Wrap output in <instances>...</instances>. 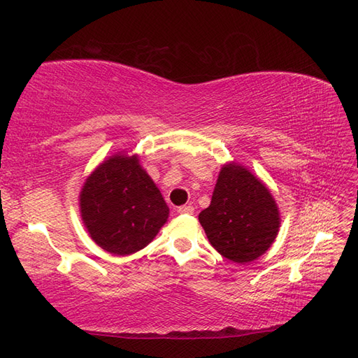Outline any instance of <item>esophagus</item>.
<instances>
[{"mask_svg": "<svg viewBox=\"0 0 358 358\" xmlns=\"http://www.w3.org/2000/svg\"><path fill=\"white\" fill-rule=\"evenodd\" d=\"M178 213H179V214H194V208L191 206V205L179 206V208H178Z\"/></svg>", "mask_w": 358, "mask_h": 358, "instance_id": "obj_1", "label": "esophagus"}]
</instances>
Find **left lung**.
Listing matches in <instances>:
<instances>
[{"instance_id":"8db88e82","label":"left lung","mask_w":358,"mask_h":358,"mask_svg":"<svg viewBox=\"0 0 358 358\" xmlns=\"http://www.w3.org/2000/svg\"><path fill=\"white\" fill-rule=\"evenodd\" d=\"M206 237L220 255L245 264L275 241L280 213L263 182L241 165H224L211 205L199 214Z\"/></svg>"}]
</instances>
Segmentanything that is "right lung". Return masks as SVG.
<instances>
[{
    "mask_svg": "<svg viewBox=\"0 0 358 358\" xmlns=\"http://www.w3.org/2000/svg\"><path fill=\"white\" fill-rule=\"evenodd\" d=\"M80 211L91 238L113 255H130L156 237L169 206L136 156L115 155L85 182Z\"/></svg>",
    "mask_w": 358,
    "mask_h": 358,
    "instance_id": "right-lung-1",
    "label": "right lung"
}]
</instances>
